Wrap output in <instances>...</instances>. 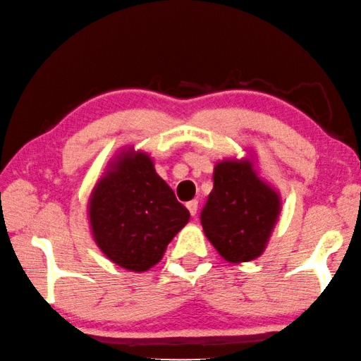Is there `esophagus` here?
Here are the masks:
<instances>
[{
    "label": "esophagus",
    "mask_w": 361,
    "mask_h": 361,
    "mask_svg": "<svg viewBox=\"0 0 361 361\" xmlns=\"http://www.w3.org/2000/svg\"><path fill=\"white\" fill-rule=\"evenodd\" d=\"M187 209H188V212H190L192 216L197 214V211H198V202H197V200H192V202H188L187 203Z\"/></svg>",
    "instance_id": "obj_1"
}]
</instances>
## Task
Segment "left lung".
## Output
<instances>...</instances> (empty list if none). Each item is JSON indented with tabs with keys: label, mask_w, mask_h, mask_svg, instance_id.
<instances>
[{
	"label": "left lung",
	"mask_w": 361,
	"mask_h": 361,
	"mask_svg": "<svg viewBox=\"0 0 361 361\" xmlns=\"http://www.w3.org/2000/svg\"><path fill=\"white\" fill-rule=\"evenodd\" d=\"M214 187L202 211L206 238L230 264L262 256L279 222L281 197L259 176L251 153L217 161Z\"/></svg>",
	"instance_id": "left-lung-1"
}]
</instances>
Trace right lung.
Wrapping results in <instances>:
<instances>
[{"label": "right lung", "instance_id": "add662e5", "mask_svg": "<svg viewBox=\"0 0 361 361\" xmlns=\"http://www.w3.org/2000/svg\"><path fill=\"white\" fill-rule=\"evenodd\" d=\"M87 219L105 257L121 269L145 271L161 261L190 212L157 174L147 152L123 149L94 185Z\"/></svg>", "mask_w": 361, "mask_h": 361}]
</instances>
